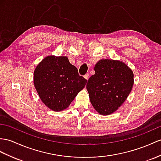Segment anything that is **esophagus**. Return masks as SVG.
Instances as JSON below:
<instances>
[{
	"label": "esophagus",
	"instance_id": "esophagus-1",
	"mask_svg": "<svg viewBox=\"0 0 161 161\" xmlns=\"http://www.w3.org/2000/svg\"><path fill=\"white\" fill-rule=\"evenodd\" d=\"M84 78H85L86 80H88L89 78V74H86L84 76Z\"/></svg>",
	"mask_w": 161,
	"mask_h": 161
}]
</instances>
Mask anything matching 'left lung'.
Wrapping results in <instances>:
<instances>
[{"instance_id":"left-lung-1","label":"left lung","mask_w":161,"mask_h":161,"mask_svg":"<svg viewBox=\"0 0 161 161\" xmlns=\"http://www.w3.org/2000/svg\"><path fill=\"white\" fill-rule=\"evenodd\" d=\"M95 74L89 78L87 89L93 108L100 115L117 111L130 94L134 74L124 63L101 59L94 68Z\"/></svg>"}]
</instances>
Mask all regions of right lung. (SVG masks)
Segmentation results:
<instances>
[{
	"instance_id": "right-lung-1",
	"label": "right lung",
	"mask_w": 161,
	"mask_h": 161,
	"mask_svg": "<svg viewBox=\"0 0 161 161\" xmlns=\"http://www.w3.org/2000/svg\"><path fill=\"white\" fill-rule=\"evenodd\" d=\"M33 79L42 103L54 111L67 108L87 83L64 56L45 57L35 68Z\"/></svg>"
}]
</instances>
